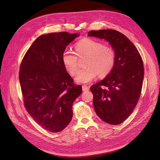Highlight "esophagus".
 <instances>
[{"instance_id":"esophagus-1","label":"esophagus","mask_w":160,"mask_h":160,"mask_svg":"<svg viewBox=\"0 0 160 160\" xmlns=\"http://www.w3.org/2000/svg\"><path fill=\"white\" fill-rule=\"evenodd\" d=\"M89 87H88L87 86H82L83 91H89Z\"/></svg>"}]
</instances>
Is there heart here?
Returning a JSON list of instances; mask_svg holds the SVG:
<instances>
[{"label": "heart", "instance_id": "heart-1", "mask_svg": "<svg viewBox=\"0 0 160 160\" xmlns=\"http://www.w3.org/2000/svg\"><path fill=\"white\" fill-rule=\"evenodd\" d=\"M75 52L66 49L62 52V60L66 70L72 75L78 69V58L87 56L86 68L79 70L75 77L76 82L86 83L95 79L99 74L108 75L112 70L116 61L115 52L112 48L105 46L102 42L91 38H83L77 42Z\"/></svg>", "mask_w": 160, "mask_h": 160}]
</instances>
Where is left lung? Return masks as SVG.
<instances>
[{
  "label": "left lung",
  "instance_id": "obj_1",
  "mask_svg": "<svg viewBox=\"0 0 160 160\" xmlns=\"http://www.w3.org/2000/svg\"><path fill=\"white\" fill-rule=\"evenodd\" d=\"M88 36L108 41L115 52L112 70L90 89L99 118L111 125L120 124L130 116L140 98L144 76L142 58L131 41L118 31L92 30Z\"/></svg>",
  "mask_w": 160,
  "mask_h": 160
}]
</instances>
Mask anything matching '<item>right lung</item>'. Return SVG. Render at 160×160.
I'll list each match as a JSON object with an SVG mask.
<instances>
[{
    "instance_id": "add662e5",
    "label": "right lung",
    "mask_w": 160,
    "mask_h": 160,
    "mask_svg": "<svg viewBox=\"0 0 160 160\" xmlns=\"http://www.w3.org/2000/svg\"><path fill=\"white\" fill-rule=\"evenodd\" d=\"M79 33H51L38 37L21 63L19 81L26 109L33 120L51 132L71 122L74 101L82 92L63 66L62 55Z\"/></svg>"
}]
</instances>
